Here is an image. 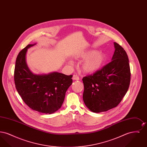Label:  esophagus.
Masks as SVG:
<instances>
[{
    "label": "esophagus",
    "mask_w": 147,
    "mask_h": 147,
    "mask_svg": "<svg viewBox=\"0 0 147 147\" xmlns=\"http://www.w3.org/2000/svg\"><path fill=\"white\" fill-rule=\"evenodd\" d=\"M73 80H79V76L77 75V74H74V76H73Z\"/></svg>",
    "instance_id": "esophagus-1"
}]
</instances>
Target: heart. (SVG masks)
<instances>
[{
  "label": "heart",
  "mask_w": 147,
  "mask_h": 147,
  "mask_svg": "<svg viewBox=\"0 0 147 147\" xmlns=\"http://www.w3.org/2000/svg\"><path fill=\"white\" fill-rule=\"evenodd\" d=\"M84 59L81 64L82 69L87 73H91L98 70L105 61L104 55L100 52L94 50L88 51L82 55Z\"/></svg>",
  "instance_id": "1"
}]
</instances>
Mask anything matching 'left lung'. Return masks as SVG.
Segmentation results:
<instances>
[{
    "mask_svg": "<svg viewBox=\"0 0 147 147\" xmlns=\"http://www.w3.org/2000/svg\"><path fill=\"white\" fill-rule=\"evenodd\" d=\"M112 61L93 74L83 77V98L86 107L96 113L118 106L129 86L131 70L125 50L114 42Z\"/></svg>",
    "mask_w": 147,
    "mask_h": 147,
    "instance_id": "8db88e82",
    "label": "left lung"
}]
</instances>
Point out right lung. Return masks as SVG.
Listing matches in <instances>:
<instances>
[{
    "instance_id": "right-lung-1",
    "label": "right lung",
    "mask_w": 147,
    "mask_h": 147,
    "mask_svg": "<svg viewBox=\"0 0 147 147\" xmlns=\"http://www.w3.org/2000/svg\"><path fill=\"white\" fill-rule=\"evenodd\" d=\"M28 45L17 56L14 70L15 87L24 102L33 110L51 114L59 109L65 92L73 82L72 75L58 72L49 74H33L26 62Z\"/></svg>"
}]
</instances>
